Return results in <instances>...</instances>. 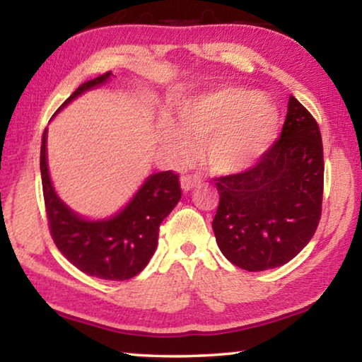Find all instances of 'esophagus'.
I'll use <instances>...</instances> for the list:
<instances>
[{"mask_svg": "<svg viewBox=\"0 0 362 362\" xmlns=\"http://www.w3.org/2000/svg\"><path fill=\"white\" fill-rule=\"evenodd\" d=\"M201 183V179H198L196 175H183L182 180H180V185L183 192H189V189L198 187Z\"/></svg>", "mask_w": 362, "mask_h": 362, "instance_id": "1", "label": "esophagus"}]
</instances>
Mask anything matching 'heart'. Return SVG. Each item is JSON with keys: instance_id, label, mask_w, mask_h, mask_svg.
Instances as JSON below:
<instances>
[{"instance_id": "heart-1", "label": "heart", "mask_w": 362, "mask_h": 362, "mask_svg": "<svg viewBox=\"0 0 362 362\" xmlns=\"http://www.w3.org/2000/svg\"><path fill=\"white\" fill-rule=\"evenodd\" d=\"M279 129V112L259 90L226 86L187 97L175 107V126L166 122L164 142L185 156L192 141L214 174H238L265 155Z\"/></svg>"}]
</instances>
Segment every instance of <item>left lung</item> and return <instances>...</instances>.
Wrapping results in <instances>:
<instances>
[{
    "label": "left lung",
    "mask_w": 362,
    "mask_h": 362,
    "mask_svg": "<svg viewBox=\"0 0 362 362\" xmlns=\"http://www.w3.org/2000/svg\"><path fill=\"white\" fill-rule=\"evenodd\" d=\"M212 228L233 265L263 272L292 260L321 218L324 156L316 119L289 97L281 137L255 166L217 177Z\"/></svg>",
    "instance_id": "obj_1"
}]
</instances>
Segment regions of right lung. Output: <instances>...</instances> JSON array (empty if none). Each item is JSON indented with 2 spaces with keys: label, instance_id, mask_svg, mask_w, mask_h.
<instances>
[{
  "label": "right lung",
  "instance_id": "1",
  "mask_svg": "<svg viewBox=\"0 0 362 362\" xmlns=\"http://www.w3.org/2000/svg\"><path fill=\"white\" fill-rule=\"evenodd\" d=\"M112 71L83 83L57 112L78 95L107 83ZM56 112V113H57ZM47 129L42 132L40 169L47 223L57 249L89 276L124 281L139 274L155 254L159 225L179 203V174L164 170L150 175L124 209L105 220L79 217L56 193L47 170Z\"/></svg>",
  "mask_w": 362,
  "mask_h": 362
}]
</instances>
